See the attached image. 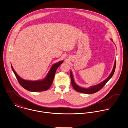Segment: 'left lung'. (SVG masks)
<instances>
[{
	"mask_svg": "<svg viewBox=\"0 0 128 128\" xmlns=\"http://www.w3.org/2000/svg\"><path fill=\"white\" fill-rule=\"evenodd\" d=\"M111 40L113 42V41L112 40V39H111ZM116 64V60H115L112 71L111 72L110 75L105 80H104L103 82H101L100 83H99L98 84L90 86V87H89V88H85L80 87L75 83V82L74 81V77H73L72 72L71 71H70V77H71V84H72V85L73 88L76 91L82 93H84V94H93V93H95L99 91L100 90H101L104 86V85L106 84V83L113 76V75L114 73L115 70Z\"/></svg>",
	"mask_w": 128,
	"mask_h": 128,
	"instance_id": "8db88e82",
	"label": "left lung"
}]
</instances>
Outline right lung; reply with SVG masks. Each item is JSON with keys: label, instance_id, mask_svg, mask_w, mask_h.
Returning <instances> with one entry per match:
<instances>
[{"label": "right lung", "instance_id": "add662e5", "mask_svg": "<svg viewBox=\"0 0 128 128\" xmlns=\"http://www.w3.org/2000/svg\"><path fill=\"white\" fill-rule=\"evenodd\" d=\"M63 62V60H62L54 64L51 66L46 76L43 79L37 81L27 80L21 78L15 71L12 65H11L12 71L19 83L23 88L31 92H41L47 90L51 87L53 83L55 72L58 67Z\"/></svg>", "mask_w": 128, "mask_h": 128}]
</instances>
